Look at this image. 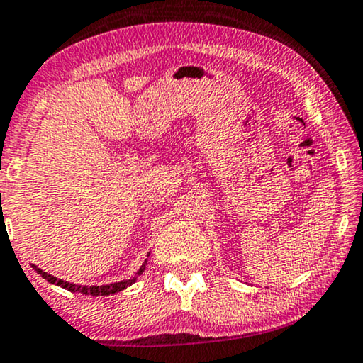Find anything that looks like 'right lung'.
Returning a JSON list of instances; mask_svg holds the SVG:
<instances>
[{"label": "right lung", "mask_w": 363, "mask_h": 363, "mask_svg": "<svg viewBox=\"0 0 363 363\" xmlns=\"http://www.w3.org/2000/svg\"><path fill=\"white\" fill-rule=\"evenodd\" d=\"M145 264H147V261L143 262L142 267H140V269H138V272L132 277V279H125V281H121V282H113V284H107V286H101V287H99V286H77V284H71V282L57 279V277L48 274V272L41 271L36 266H33V267H34V269H36L38 274H41L48 282H51V284H56V286H61V287H64V289H67V291H71V292H81V294H86V296H111V294L121 292L122 289H125V287L133 284L137 277L140 276L143 271H145Z\"/></svg>", "instance_id": "1"}]
</instances>
